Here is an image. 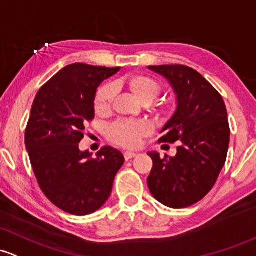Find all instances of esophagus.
<instances>
[{
	"mask_svg": "<svg viewBox=\"0 0 256 256\" xmlns=\"http://www.w3.org/2000/svg\"><path fill=\"white\" fill-rule=\"evenodd\" d=\"M136 153L134 152H125L124 153V158H125V160H132V158L136 157Z\"/></svg>",
	"mask_w": 256,
	"mask_h": 256,
	"instance_id": "obj_1",
	"label": "esophagus"
}]
</instances>
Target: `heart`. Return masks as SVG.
<instances>
[{"label": "heart", "mask_w": 256, "mask_h": 256, "mask_svg": "<svg viewBox=\"0 0 256 256\" xmlns=\"http://www.w3.org/2000/svg\"><path fill=\"white\" fill-rule=\"evenodd\" d=\"M125 84L144 103H150L162 92V86L147 74H134L125 80ZM115 96L114 86L106 83L100 86L94 96V110L96 114H104L110 110ZM152 132V125L147 120H118L108 126L106 138L112 144L124 148H136L142 138Z\"/></svg>", "instance_id": "heart-1"}]
</instances>
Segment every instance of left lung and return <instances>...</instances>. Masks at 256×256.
I'll return each mask as SVG.
<instances>
[{"label": "left lung", "instance_id": "8db88e82", "mask_svg": "<svg viewBox=\"0 0 256 256\" xmlns=\"http://www.w3.org/2000/svg\"><path fill=\"white\" fill-rule=\"evenodd\" d=\"M169 80L176 93L174 116L162 130L160 144H176V157L148 153L153 166L147 184L163 205L189 207L216 184L230 146V124L222 96L198 71L184 64L148 66Z\"/></svg>", "mask_w": 256, "mask_h": 256}]
</instances>
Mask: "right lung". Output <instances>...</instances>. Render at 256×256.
I'll use <instances>...</instances> for the list:
<instances>
[{"label":"right lung","mask_w":256,"mask_h":256,"mask_svg":"<svg viewBox=\"0 0 256 256\" xmlns=\"http://www.w3.org/2000/svg\"><path fill=\"white\" fill-rule=\"evenodd\" d=\"M72 64L38 90L26 128V147L42 192L67 214L84 216L104 205L124 156L103 147L94 160L80 152L84 128L94 119L98 86L119 71Z\"/></svg>","instance_id":"1"}]
</instances>
